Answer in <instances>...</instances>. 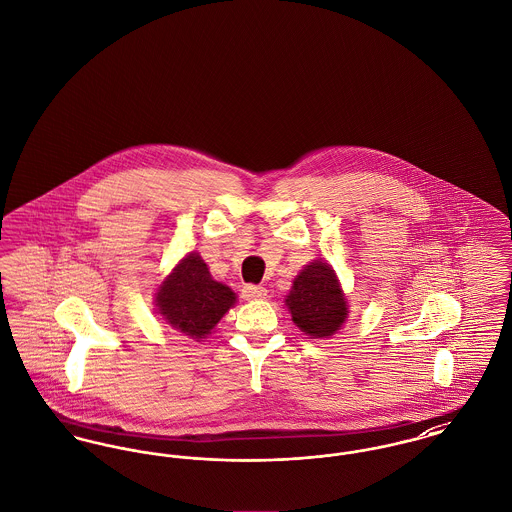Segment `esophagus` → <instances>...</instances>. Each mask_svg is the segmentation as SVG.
<instances>
[{"instance_id": "esophagus-1", "label": "esophagus", "mask_w": 512, "mask_h": 512, "mask_svg": "<svg viewBox=\"0 0 512 512\" xmlns=\"http://www.w3.org/2000/svg\"><path fill=\"white\" fill-rule=\"evenodd\" d=\"M266 295H268L266 287H260V285H244L242 287V299H246V301L266 299Z\"/></svg>"}]
</instances>
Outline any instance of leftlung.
<instances>
[{
	"mask_svg": "<svg viewBox=\"0 0 512 512\" xmlns=\"http://www.w3.org/2000/svg\"><path fill=\"white\" fill-rule=\"evenodd\" d=\"M287 307L293 322L314 338L336 334L347 318V305L336 273L326 262L318 260L295 277Z\"/></svg>",
	"mask_w": 512,
	"mask_h": 512,
	"instance_id": "left-lung-1",
	"label": "left lung"
}]
</instances>
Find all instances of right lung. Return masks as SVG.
<instances>
[{
	"mask_svg": "<svg viewBox=\"0 0 512 512\" xmlns=\"http://www.w3.org/2000/svg\"><path fill=\"white\" fill-rule=\"evenodd\" d=\"M235 305V293L217 283L198 254L186 256L157 293V307L172 328L202 338Z\"/></svg>",
	"mask_w": 512,
	"mask_h": 512,
	"instance_id": "1",
	"label": "right lung"
}]
</instances>
